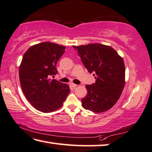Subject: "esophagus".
Here are the masks:
<instances>
[{
  "mask_svg": "<svg viewBox=\"0 0 152 152\" xmlns=\"http://www.w3.org/2000/svg\"><path fill=\"white\" fill-rule=\"evenodd\" d=\"M70 86H71V87H72L73 88H75L76 86H77V85L76 84H70Z\"/></svg>",
  "mask_w": 152,
  "mask_h": 152,
  "instance_id": "34e87169",
  "label": "esophagus"
}]
</instances>
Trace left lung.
I'll return each instance as SVG.
<instances>
[{"label": "left lung", "mask_w": 152, "mask_h": 152, "mask_svg": "<svg viewBox=\"0 0 152 152\" xmlns=\"http://www.w3.org/2000/svg\"><path fill=\"white\" fill-rule=\"evenodd\" d=\"M73 48L96 79L95 83L86 85L88 94L82 99V106L95 113L107 111L117 102L125 85L123 58L111 46L98 43Z\"/></svg>", "instance_id": "obj_1"}]
</instances>
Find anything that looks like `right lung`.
Instances as JSON below:
<instances>
[{"label":"right lung","instance_id":"right-lung-1","mask_svg":"<svg viewBox=\"0 0 152 152\" xmlns=\"http://www.w3.org/2000/svg\"><path fill=\"white\" fill-rule=\"evenodd\" d=\"M66 47L45 42L27 50L19 67V78L24 96L36 109L48 113L61 107L70 88L50 76L58 73L56 65Z\"/></svg>","mask_w":152,"mask_h":152}]
</instances>
